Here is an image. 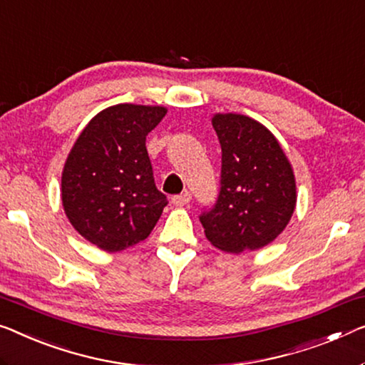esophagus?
<instances>
[{
    "label": "esophagus",
    "mask_w": 365,
    "mask_h": 365,
    "mask_svg": "<svg viewBox=\"0 0 365 365\" xmlns=\"http://www.w3.org/2000/svg\"><path fill=\"white\" fill-rule=\"evenodd\" d=\"M190 201H192V195L188 192H183L180 195H175V197H172V205L173 206H187Z\"/></svg>",
    "instance_id": "obj_1"
}]
</instances>
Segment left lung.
Wrapping results in <instances>:
<instances>
[{"instance_id":"1","label":"left lung","mask_w":365,"mask_h":365,"mask_svg":"<svg viewBox=\"0 0 365 365\" xmlns=\"http://www.w3.org/2000/svg\"><path fill=\"white\" fill-rule=\"evenodd\" d=\"M211 124L221 144V190L200 216L205 236L231 254L257 251L285 230L297 206L293 167L262 123L237 113H216Z\"/></svg>"}]
</instances>
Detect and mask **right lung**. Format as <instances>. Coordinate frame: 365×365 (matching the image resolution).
<instances>
[{"instance_id": "1", "label": "right lung", "mask_w": 365, "mask_h": 365, "mask_svg": "<svg viewBox=\"0 0 365 365\" xmlns=\"http://www.w3.org/2000/svg\"><path fill=\"white\" fill-rule=\"evenodd\" d=\"M165 106L119 103L90 119L62 170V205L70 225L106 252L144 241L167 205L145 149Z\"/></svg>"}]
</instances>
